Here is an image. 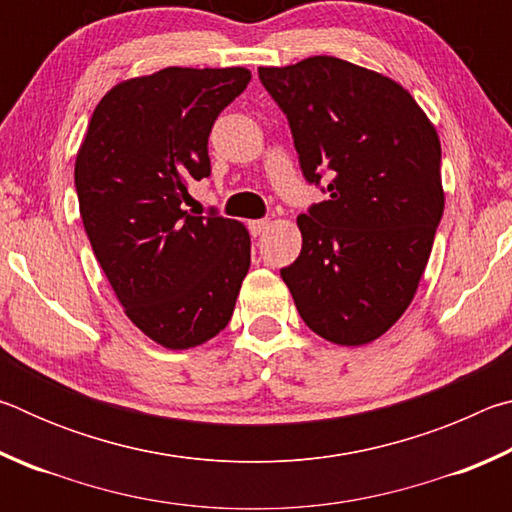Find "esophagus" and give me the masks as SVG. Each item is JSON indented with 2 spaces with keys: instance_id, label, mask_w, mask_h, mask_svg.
<instances>
[{
  "instance_id": "1",
  "label": "esophagus",
  "mask_w": 512,
  "mask_h": 512,
  "mask_svg": "<svg viewBox=\"0 0 512 512\" xmlns=\"http://www.w3.org/2000/svg\"><path fill=\"white\" fill-rule=\"evenodd\" d=\"M248 228H250V235H253V237H259V235H264V232H266V228H268V221H266V219L250 221V223H248Z\"/></svg>"
}]
</instances>
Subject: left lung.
Segmentation results:
<instances>
[{
    "label": "left lung",
    "instance_id": "8db88e82",
    "mask_svg": "<svg viewBox=\"0 0 512 512\" xmlns=\"http://www.w3.org/2000/svg\"><path fill=\"white\" fill-rule=\"evenodd\" d=\"M289 119L309 183L329 198L298 216L300 257L280 275L325 341L359 348L409 309L445 210L440 140L411 92L334 56L259 67Z\"/></svg>",
    "mask_w": 512,
    "mask_h": 512
}]
</instances>
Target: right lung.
<instances>
[{"mask_svg":"<svg viewBox=\"0 0 512 512\" xmlns=\"http://www.w3.org/2000/svg\"><path fill=\"white\" fill-rule=\"evenodd\" d=\"M246 67H164L103 94L76 153L74 183L94 257L131 323L167 350L214 339L250 268L244 223L183 210L210 176L219 112Z\"/></svg>","mask_w":512,"mask_h":512,"instance_id":"add662e5","label":"right lung"}]
</instances>
